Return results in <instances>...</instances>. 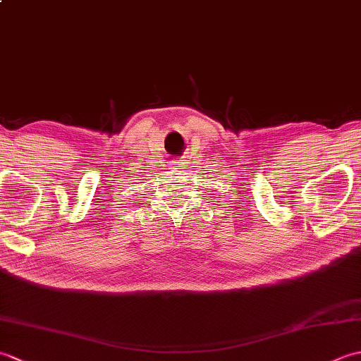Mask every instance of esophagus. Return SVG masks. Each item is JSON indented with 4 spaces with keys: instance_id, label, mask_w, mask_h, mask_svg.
<instances>
[{
    "instance_id": "esophagus-1",
    "label": "esophagus",
    "mask_w": 361,
    "mask_h": 361,
    "mask_svg": "<svg viewBox=\"0 0 361 361\" xmlns=\"http://www.w3.org/2000/svg\"><path fill=\"white\" fill-rule=\"evenodd\" d=\"M172 167H173V169H181V167H183V163H181L180 159H175L173 163H172Z\"/></svg>"
}]
</instances>
